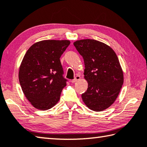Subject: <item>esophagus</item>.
Returning a JSON list of instances; mask_svg holds the SVG:
<instances>
[{"instance_id": "obj_1", "label": "esophagus", "mask_w": 147, "mask_h": 147, "mask_svg": "<svg viewBox=\"0 0 147 147\" xmlns=\"http://www.w3.org/2000/svg\"><path fill=\"white\" fill-rule=\"evenodd\" d=\"M79 80H80V76H79V75H76V76H75V78H74V79H73V80H72V82L74 83V82H77V81Z\"/></svg>"}]
</instances>
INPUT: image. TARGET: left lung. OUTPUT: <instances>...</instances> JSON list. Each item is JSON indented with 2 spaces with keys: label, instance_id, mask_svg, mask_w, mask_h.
<instances>
[{
  "label": "left lung",
  "instance_id": "8db88e82",
  "mask_svg": "<svg viewBox=\"0 0 147 147\" xmlns=\"http://www.w3.org/2000/svg\"><path fill=\"white\" fill-rule=\"evenodd\" d=\"M73 44L85 65L84 74L88 88L82 94L84 103L92 111H103L115 101L124 82L117 55L110 46L93 39Z\"/></svg>",
  "mask_w": 147,
  "mask_h": 147
}]
</instances>
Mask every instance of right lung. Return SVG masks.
<instances>
[{"instance_id":"add662e5","label":"right lung","mask_w":147,"mask_h":147,"mask_svg":"<svg viewBox=\"0 0 147 147\" xmlns=\"http://www.w3.org/2000/svg\"><path fill=\"white\" fill-rule=\"evenodd\" d=\"M70 44L69 40H46L32 45L20 67L19 80L23 94L33 107L48 110L60 99L67 80L60 57Z\"/></svg>"}]
</instances>
